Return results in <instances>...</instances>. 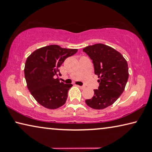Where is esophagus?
<instances>
[{
	"label": "esophagus",
	"instance_id": "obj_1",
	"mask_svg": "<svg viewBox=\"0 0 152 152\" xmlns=\"http://www.w3.org/2000/svg\"><path fill=\"white\" fill-rule=\"evenodd\" d=\"M78 87H79V88H81V89L85 88V86H79V85H78Z\"/></svg>",
	"mask_w": 152,
	"mask_h": 152
}]
</instances>
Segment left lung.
<instances>
[{"instance_id":"1","label":"left lung","mask_w":152,"mask_h":152,"mask_svg":"<svg viewBox=\"0 0 152 152\" xmlns=\"http://www.w3.org/2000/svg\"><path fill=\"white\" fill-rule=\"evenodd\" d=\"M83 51L93 60L95 74L99 78L94 96L86 99V105L102 110L112 105L122 95L129 78V67L122 55L109 46L99 43L88 46Z\"/></svg>"}]
</instances>
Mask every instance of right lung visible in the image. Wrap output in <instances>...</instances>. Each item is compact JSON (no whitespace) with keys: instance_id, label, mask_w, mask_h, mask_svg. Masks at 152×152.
<instances>
[{"instance_id":"right-lung-1","label":"right lung","mask_w":152,"mask_h":152,"mask_svg":"<svg viewBox=\"0 0 152 152\" xmlns=\"http://www.w3.org/2000/svg\"><path fill=\"white\" fill-rule=\"evenodd\" d=\"M77 51L51 45L37 49L28 57L24 67L28 88L42 106L55 110L65 104L72 85L60 83L56 77L65 59Z\"/></svg>"}]
</instances>
